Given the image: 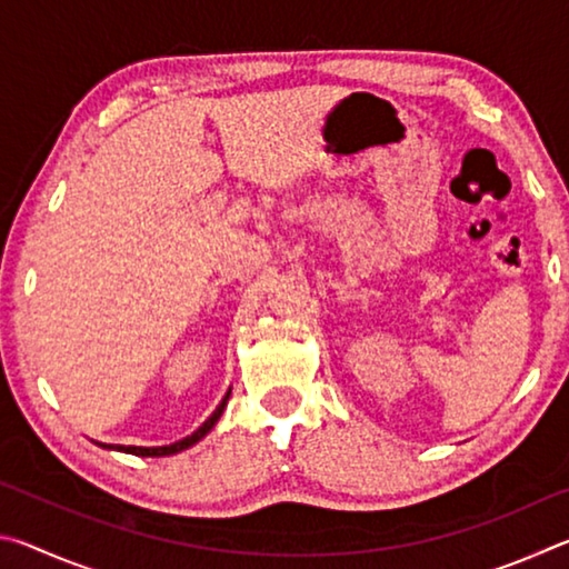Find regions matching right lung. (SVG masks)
Returning <instances> with one entry per match:
<instances>
[{
	"label": "right lung",
	"instance_id": "obj_1",
	"mask_svg": "<svg viewBox=\"0 0 569 569\" xmlns=\"http://www.w3.org/2000/svg\"><path fill=\"white\" fill-rule=\"evenodd\" d=\"M228 399H230V389H228V393L223 397V401L218 403L216 407V411L210 413V417L200 423V427L192 431L190 437H186V439H180V441H176V445H168V447H122V445H98L100 447H104V449H118V451H128V455H134V457H168V455H178V451H182V449H188V447H192V445H198L200 439H203L210 429L216 427L218 423V419H220V413H223V409H226V403H228Z\"/></svg>",
	"mask_w": 569,
	"mask_h": 569
}]
</instances>
